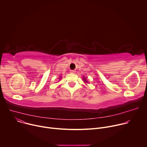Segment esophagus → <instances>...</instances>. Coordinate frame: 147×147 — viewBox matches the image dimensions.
I'll return each mask as SVG.
<instances>
[{
  "label": "esophagus",
  "mask_w": 147,
  "mask_h": 147,
  "mask_svg": "<svg viewBox=\"0 0 147 147\" xmlns=\"http://www.w3.org/2000/svg\"><path fill=\"white\" fill-rule=\"evenodd\" d=\"M76 72V71L75 70H70V73H74Z\"/></svg>",
  "instance_id": "34e87169"
}]
</instances>
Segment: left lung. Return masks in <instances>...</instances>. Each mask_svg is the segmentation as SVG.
<instances>
[{
    "mask_svg": "<svg viewBox=\"0 0 147 147\" xmlns=\"http://www.w3.org/2000/svg\"><path fill=\"white\" fill-rule=\"evenodd\" d=\"M84 80H85V81H84V82H87V81H86V79H85L84 78Z\"/></svg>",
    "mask_w": 147,
    "mask_h": 147,
    "instance_id": "8db88e82",
    "label": "left lung"
}]
</instances>
